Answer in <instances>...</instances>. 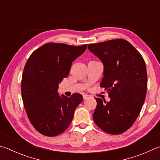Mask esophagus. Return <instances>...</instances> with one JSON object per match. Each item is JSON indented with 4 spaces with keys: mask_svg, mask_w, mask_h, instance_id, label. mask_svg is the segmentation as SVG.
Here are the masks:
<instances>
[{
    "mask_svg": "<svg viewBox=\"0 0 160 160\" xmlns=\"http://www.w3.org/2000/svg\"><path fill=\"white\" fill-rule=\"evenodd\" d=\"M82 97H83L84 99H87L88 98H89V97H90V95H88V94H83Z\"/></svg>",
    "mask_w": 160,
    "mask_h": 160,
    "instance_id": "34e87169",
    "label": "esophagus"
}]
</instances>
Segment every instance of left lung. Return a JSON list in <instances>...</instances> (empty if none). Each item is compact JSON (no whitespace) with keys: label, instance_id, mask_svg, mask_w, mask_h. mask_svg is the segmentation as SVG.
Returning <instances> with one entry per match:
<instances>
[{"label":"left lung","instance_id":"8db88e82","mask_svg":"<svg viewBox=\"0 0 160 160\" xmlns=\"http://www.w3.org/2000/svg\"><path fill=\"white\" fill-rule=\"evenodd\" d=\"M88 48L104 63L101 87L111 99L95 98L94 121L105 132L121 134L132 126L144 104L148 85L145 61L123 39L90 44Z\"/></svg>","mask_w":160,"mask_h":160}]
</instances>
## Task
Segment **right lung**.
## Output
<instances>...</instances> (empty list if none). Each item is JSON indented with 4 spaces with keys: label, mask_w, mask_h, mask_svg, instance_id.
I'll return each instance as SVG.
<instances>
[{
    "label": "right lung",
    "mask_w": 160,
    "mask_h": 160,
    "mask_svg": "<svg viewBox=\"0 0 160 160\" xmlns=\"http://www.w3.org/2000/svg\"><path fill=\"white\" fill-rule=\"evenodd\" d=\"M80 47L47 43L35 50L24 68L21 92L27 115L40 133L54 137L68 128L82 94L60 97L58 84L70 72L72 61L85 52Z\"/></svg>",
    "instance_id": "1"
}]
</instances>
